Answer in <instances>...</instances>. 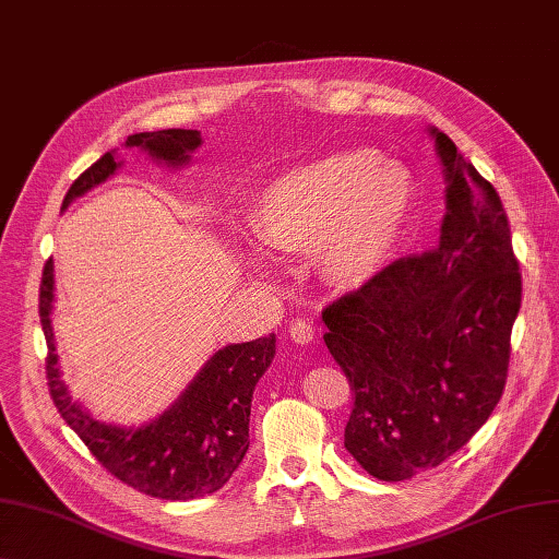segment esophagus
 <instances>
[{"mask_svg": "<svg viewBox=\"0 0 559 559\" xmlns=\"http://www.w3.org/2000/svg\"><path fill=\"white\" fill-rule=\"evenodd\" d=\"M290 337L297 344H309L316 337V330L309 321H301V318H297V321H293V325H290Z\"/></svg>", "mask_w": 559, "mask_h": 559, "instance_id": "34e87169", "label": "esophagus"}]
</instances>
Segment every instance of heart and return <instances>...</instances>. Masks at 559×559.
<instances>
[{
    "label": "heart",
    "instance_id": "obj_1",
    "mask_svg": "<svg viewBox=\"0 0 559 559\" xmlns=\"http://www.w3.org/2000/svg\"><path fill=\"white\" fill-rule=\"evenodd\" d=\"M412 203V182L401 168L377 164L368 152H348L276 178L254 203L252 227L269 248H313L330 285L358 288L389 262Z\"/></svg>",
    "mask_w": 559,
    "mask_h": 559
}]
</instances>
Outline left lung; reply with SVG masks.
I'll list each match as a JSON object with an SVG mask.
<instances>
[{"label":"left lung","mask_w":559,"mask_h":559,"mask_svg":"<svg viewBox=\"0 0 559 559\" xmlns=\"http://www.w3.org/2000/svg\"><path fill=\"white\" fill-rule=\"evenodd\" d=\"M448 182L440 243L401 258L323 311V340L354 391L344 448L377 480L440 466L501 401L520 264L501 199L430 129Z\"/></svg>","instance_id":"obj_1"}]
</instances>
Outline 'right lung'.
Instances as JSON below:
<instances>
[{
  "instance_id": "1",
  "label": "right lung",
  "mask_w": 559,
  "mask_h": 559,
  "mask_svg": "<svg viewBox=\"0 0 559 559\" xmlns=\"http://www.w3.org/2000/svg\"><path fill=\"white\" fill-rule=\"evenodd\" d=\"M126 147H140L156 162L178 168L189 164L191 152L201 147V133L187 129L135 133L126 140ZM119 166L115 152L100 156L72 182L62 211L76 197L115 175ZM53 290V260H46L39 285V318L49 346L46 379L60 417L84 440L91 454L117 480L156 499L189 501L225 487L250 448L252 391L274 360V334L215 350L178 401L154 421L138 428L111 426L95 421L74 403L66 381L60 379L51 325Z\"/></svg>"
}]
</instances>
